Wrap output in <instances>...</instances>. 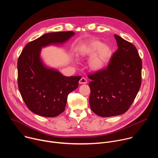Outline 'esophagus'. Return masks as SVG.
<instances>
[{"instance_id":"34e87169","label":"esophagus","mask_w":158,"mask_h":158,"mask_svg":"<svg viewBox=\"0 0 158 158\" xmlns=\"http://www.w3.org/2000/svg\"><path fill=\"white\" fill-rule=\"evenodd\" d=\"M79 84H87V79L85 78V77H82L80 80H79Z\"/></svg>"}]
</instances>
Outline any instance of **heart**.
<instances>
[{"label": "heart", "instance_id": "b5f03b06", "mask_svg": "<svg viewBox=\"0 0 158 158\" xmlns=\"http://www.w3.org/2000/svg\"><path fill=\"white\" fill-rule=\"evenodd\" d=\"M77 54L82 57H91L88 62L89 69L98 71L109 64L113 56V49L100 40H92L80 47Z\"/></svg>", "mask_w": 158, "mask_h": 158}]
</instances>
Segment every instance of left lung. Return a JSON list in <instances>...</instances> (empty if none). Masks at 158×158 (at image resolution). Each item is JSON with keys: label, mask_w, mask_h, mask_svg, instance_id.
Listing matches in <instances>:
<instances>
[{"label": "left lung", "mask_w": 158, "mask_h": 158, "mask_svg": "<svg viewBox=\"0 0 158 158\" xmlns=\"http://www.w3.org/2000/svg\"><path fill=\"white\" fill-rule=\"evenodd\" d=\"M118 49L106 69L89 74L92 81L89 105L99 116L124 114L132 104L141 84L142 61L134 45L114 34Z\"/></svg>", "instance_id": "8db88e82"}]
</instances>
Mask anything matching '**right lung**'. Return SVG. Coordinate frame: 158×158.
Masks as SVG:
<instances>
[{
    "mask_svg": "<svg viewBox=\"0 0 158 158\" xmlns=\"http://www.w3.org/2000/svg\"><path fill=\"white\" fill-rule=\"evenodd\" d=\"M74 35L73 31L45 34L29 42L18 59L20 93L29 110L37 115L59 116L65 109L67 96L79 86L80 76H64L45 65L40 58L42 48L64 44Z\"/></svg>",
    "mask_w": 158,
    "mask_h": 158,
    "instance_id": "right-lung-1",
    "label": "right lung"
}]
</instances>
